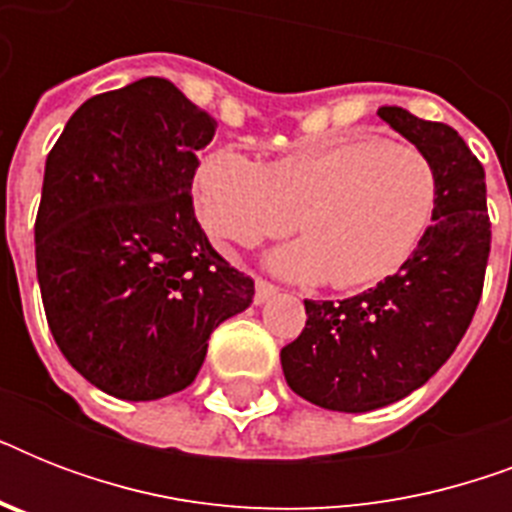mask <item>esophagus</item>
I'll list each match as a JSON object with an SVG mask.
<instances>
[{"label":"esophagus","instance_id":"34e87169","mask_svg":"<svg viewBox=\"0 0 512 512\" xmlns=\"http://www.w3.org/2000/svg\"><path fill=\"white\" fill-rule=\"evenodd\" d=\"M276 292H279V287H276V284H271V281H265V279L255 281V303L257 305L265 303V300L276 295Z\"/></svg>","mask_w":512,"mask_h":512}]
</instances>
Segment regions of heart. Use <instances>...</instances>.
Segmentation results:
<instances>
[{"label":"heart","instance_id":"b5f03b06","mask_svg":"<svg viewBox=\"0 0 512 512\" xmlns=\"http://www.w3.org/2000/svg\"><path fill=\"white\" fill-rule=\"evenodd\" d=\"M438 172L409 143L348 135L268 167L217 148L196 175V209L215 239L257 244L303 228L271 265L289 279L364 289L396 276L436 220Z\"/></svg>","mask_w":512,"mask_h":512}]
</instances>
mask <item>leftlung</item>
I'll use <instances>...</instances> for the list:
<instances>
[{"instance_id":"1","label":"left lung","mask_w":512,"mask_h":512,"mask_svg":"<svg viewBox=\"0 0 512 512\" xmlns=\"http://www.w3.org/2000/svg\"><path fill=\"white\" fill-rule=\"evenodd\" d=\"M380 119L436 164L438 207L412 260L361 295L305 300V329L281 348L297 396L335 412H372L433 377L446 364L484 292L492 249L484 167L460 132L404 108Z\"/></svg>"}]
</instances>
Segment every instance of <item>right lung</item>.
<instances>
[{"mask_svg":"<svg viewBox=\"0 0 512 512\" xmlns=\"http://www.w3.org/2000/svg\"><path fill=\"white\" fill-rule=\"evenodd\" d=\"M217 122L146 76L76 108L44 164L36 276L68 364L108 396L188 388L255 281L201 231L191 185Z\"/></svg>","mask_w":512,"mask_h":512,"instance_id":"obj_1","label":"right lung"}]
</instances>
